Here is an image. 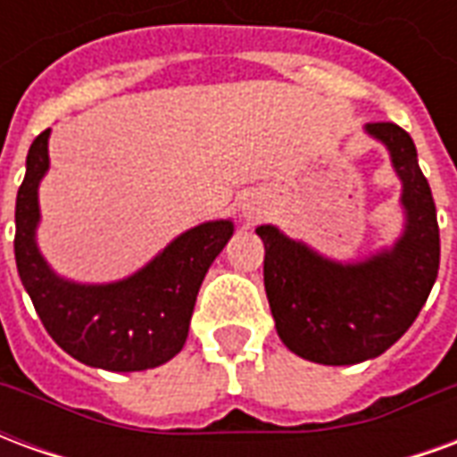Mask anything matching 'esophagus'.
<instances>
[{
	"instance_id": "34e87169",
	"label": "esophagus",
	"mask_w": 457,
	"mask_h": 457,
	"mask_svg": "<svg viewBox=\"0 0 457 457\" xmlns=\"http://www.w3.org/2000/svg\"><path fill=\"white\" fill-rule=\"evenodd\" d=\"M262 218V210L257 208V205H247L245 208V220H249V222H254V220Z\"/></svg>"
}]
</instances>
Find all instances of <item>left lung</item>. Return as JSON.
I'll list each match as a JSON object with an SVG mask.
<instances>
[{
	"instance_id": "8db88e82",
	"label": "left lung",
	"mask_w": 457,
	"mask_h": 457,
	"mask_svg": "<svg viewBox=\"0 0 457 457\" xmlns=\"http://www.w3.org/2000/svg\"><path fill=\"white\" fill-rule=\"evenodd\" d=\"M402 176L406 232L392 252L362 264H336L262 225L264 288L277 333L291 353L320 364H357L382 354L411 328L441 264V232L431 186L409 131L370 121Z\"/></svg>"
}]
</instances>
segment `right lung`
Returning a JSON list of instances; mask_svg holds the SVG:
<instances>
[{
    "instance_id": "1",
    "label": "right lung",
    "mask_w": 457,
    "mask_h": 457,
    "mask_svg": "<svg viewBox=\"0 0 457 457\" xmlns=\"http://www.w3.org/2000/svg\"><path fill=\"white\" fill-rule=\"evenodd\" d=\"M48 134L41 131L26 156L16 193L14 254L21 284L48 336L65 353L110 372H139L169 362L188 337L195 296L212 259L232 237V222L218 220L173 239L139 274L107 284L78 287L58 278L38 254V180L48 169Z\"/></svg>"
}]
</instances>
